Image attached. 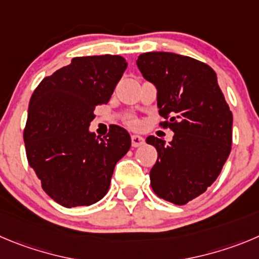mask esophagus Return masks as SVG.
<instances>
[{"label": "esophagus", "instance_id": "esophagus-1", "mask_svg": "<svg viewBox=\"0 0 259 259\" xmlns=\"http://www.w3.org/2000/svg\"><path fill=\"white\" fill-rule=\"evenodd\" d=\"M133 147H141L144 144V138L141 135H132Z\"/></svg>", "mask_w": 259, "mask_h": 259}]
</instances>
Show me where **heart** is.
Masks as SVG:
<instances>
[{
    "label": "heart",
    "instance_id": "obj_1",
    "mask_svg": "<svg viewBox=\"0 0 259 259\" xmlns=\"http://www.w3.org/2000/svg\"><path fill=\"white\" fill-rule=\"evenodd\" d=\"M129 125H130V126H138V122L135 121V120H130Z\"/></svg>",
    "mask_w": 259,
    "mask_h": 259
}]
</instances>
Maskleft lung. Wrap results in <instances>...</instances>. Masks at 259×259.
Segmentation results:
<instances>
[{
    "label": "left lung",
    "instance_id": "left-lung-1",
    "mask_svg": "<svg viewBox=\"0 0 259 259\" xmlns=\"http://www.w3.org/2000/svg\"><path fill=\"white\" fill-rule=\"evenodd\" d=\"M144 79L157 88L161 126L174 132L168 144L149 135L157 162L149 172L153 192L183 206L213 184L231 151L233 113L211 66L171 52L142 53Z\"/></svg>",
    "mask_w": 259,
    "mask_h": 259
}]
</instances>
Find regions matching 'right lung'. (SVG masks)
Masks as SVG:
<instances>
[{
    "label": "right lung",
    "mask_w": 259,
    "mask_h": 259,
    "mask_svg": "<svg viewBox=\"0 0 259 259\" xmlns=\"http://www.w3.org/2000/svg\"><path fill=\"white\" fill-rule=\"evenodd\" d=\"M126 66L116 55L74 57L31 96L24 129L26 158L43 190L66 208L102 199L116 163L132 146L129 133L117 125L103 138L89 132L94 108L110 101Z\"/></svg>",
    "instance_id": "1"
}]
</instances>
